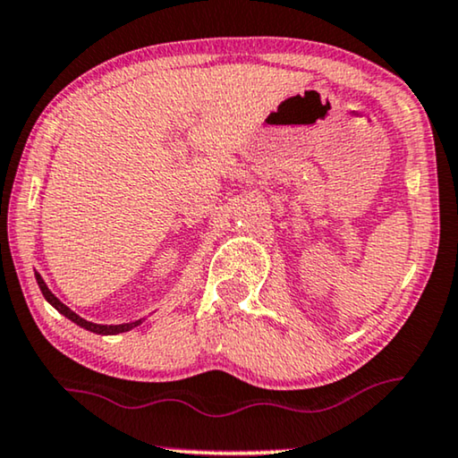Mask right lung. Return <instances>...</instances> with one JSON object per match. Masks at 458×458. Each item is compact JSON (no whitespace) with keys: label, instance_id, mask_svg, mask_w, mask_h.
<instances>
[{"label":"right lung","instance_id":"1","mask_svg":"<svg viewBox=\"0 0 458 458\" xmlns=\"http://www.w3.org/2000/svg\"><path fill=\"white\" fill-rule=\"evenodd\" d=\"M35 278H37V284H38V288H41V293H43V296L45 299H47L51 305H54L57 311H60L62 315H66L68 319H72L74 324H79L81 327H87V330H91V332H95V334H120V332H128L131 330V327H134V326H139L140 321H134V324H120V326H99V324H93V321H87V319H82V318H79V315H76L72 309H68L66 305H64V302L57 299V296H54L51 294V291L47 288V284H45L43 282V278L38 274H35Z\"/></svg>","mask_w":458,"mask_h":458}]
</instances>
